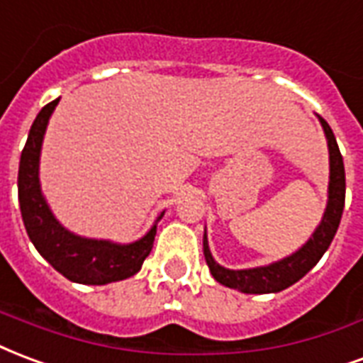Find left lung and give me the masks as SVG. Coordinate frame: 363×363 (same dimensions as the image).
<instances>
[{
	"instance_id": "8db88e82",
	"label": "left lung",
	"mask_w": 363,
	"mask_h": 363,
	"mask_svg": "<svg viewBox=\"0 0 363 363\" xmlns=\"http://www.w3.org/2000/svg\"><path fill=\"white\" fill-rule=\"evenodd\" d=\"M319 123L327 136V146H329V200L325 208L323 219L319 223L315 233L311 238L294 252L292 256L283 257L281 262H275L264 267H254V269H227L213 259L208 246V236L203 235V256L208 262V267L217 283L225 284L235 291L246 292V294H267V292H281L289 289L291 284L304 277L306 273L318 264L327 248L331 246L335 233L339 229L342 209H345V194H346V179H345V163L340 155L339 144L333 134L331 127L327 125L323 117H319Z\"/></svg>"
}]
</instances>
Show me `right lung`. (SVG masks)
Listing matches in <instances>:
<instances>
[{
	"instance_id": "1",
	"label": "right lung",
	"mask_w": 363,
	"mask_h": 363,
	"mask_svg": "<svg viewBox=\"0 0 363 363\" xmlns=\"http://www.w3.org/2000/svg\"><path fill=\"white\" fill-rule=\"evenodd\" d=\"M59 98L42 107L34 119L18 163V203L28 238L44 259L52 264L63 277L80 284H107L133 277L154 246L155 229L152 227L140 240L130 244H115L109 240H94L72 235L53 217L40 189L38 167L40 150L48 121ZM163 213L157 217L160 221Z\"/></svg>"
}]
</instances>
